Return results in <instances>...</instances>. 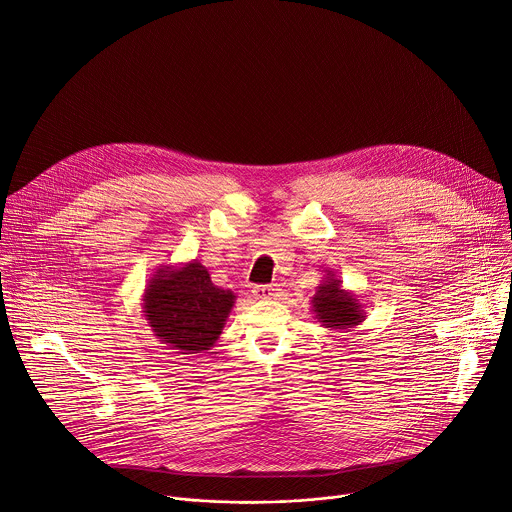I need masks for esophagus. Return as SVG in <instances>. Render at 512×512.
Returning <instances> with one entry per match:
<instances>
[{
    "mask_svg": "<svg viewBox=\"0 0 512 512\" xmlns=\"http://www.w3.org/2000/svg\"><path fill=\"white\" fill-rule=\"evenodd\" d=\"M279 294L277 285H255L253 287V296L257 300H275Z\"/></svg>",
    "mask_w": 512,
    "mask_h": 512,
    "instance_id": "esophagus-1",
    "label": "esophagus"
}]
</instances>
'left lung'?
<instances>
[{"label":"left lung","mask_w":512,"mask_h":512,"mask_svg":"<svg viewBox=\"0 0 512 512\" xmlns=\"http://www.w3.org/2000/svg\"><path fill=\"white\" fill-rule=\"evenodd\" d=\"M312 312L316 314V320L328 330H350L367 318L358 298L342 287V281L334 271H328L324 281L316 287Z\"/></svg>","instance_id":"obj_1"}]
</instances>
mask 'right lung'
Masks as SVG:
<instances>
[{
    "mask_svg": "<svg viewBox=\"0 0 512 512\" xmlns=\"http://www.w3.org/2000/svg\"><path fill=\"white\" fill-rule=\"evenodd\" d=\"M237 296L210 281L196 259L160 265L143 289V316L156 338L180 354L210 350L221 338Z\"/></svg>",
    "mask_w": 512,
    "mask_h": 512,
    "instance_id": "add662e5",
    "label": "right lung"
}]
</instances>
